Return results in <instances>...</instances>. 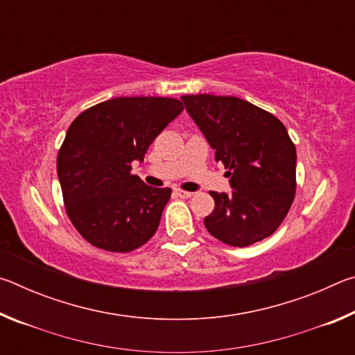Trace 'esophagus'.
I'll return each mask as SVG.
<instances>
[{
	"label": "esophagus",
	"instance_id": "1",
	"mask_svg": "<svg viewBox=\"0 0 355 355\" xmlns=\"http://www.w3.org/2000/svg\"><path fill=\"white\" fill-rule=\"evenodd\" d=\"M175 194H177L178 197H182V199H189V197L192 196V192L183 191V189H175Z\"/></svg>",
	"mask_w": 355,
	"mask_h": 355
}]
</instances>
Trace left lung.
Returning <instances> with one entry per match:
<instances>
[{
	"label": "left lung",
	"mask_w": 355,
	"mask_h": 355,
	"mask_svg": "<svg viewBox=\"0 0 355 355\" xmlns=\"http://www.w3.org/2000/svg\"><path fill=\"white\" fill-rule=\"evenodd\" d=\"M186 111L225 166L232 192H214L207 230L228 245L245 248L271 236L296 192V147L285 125L249 101L183 95Z\"/></svg>",
	"instance_id": "8db88e82"
}]
</instances>
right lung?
Returning <instances> with one entry per match:
<instances>
[{"mask_svg": "<svg viewBox=\"0 0 355 355\" xmlns=\"http://www.w3.org/2000/svg\"><path fill=\"white\" fill-rule=\"evenodd\" d=\"M183 111L164 97H117L89 107L69 127L58 178L71 224L95 248L131 252L155 235L171 188L131 175L155 137Z\"/></svg>", "mask_w": 355, "mask_h": 355, "instance_id": "1", "label": "right lung"}]
</instances>
